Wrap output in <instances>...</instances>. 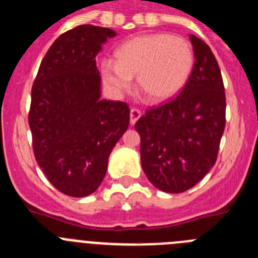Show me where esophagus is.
I'll return each instance as SVG.
<instances>
[{"mask_svg":"<svg viewBox=\"0 0 258 258\" xmlns=\"http://www.w3.org/2000/svg\"><path fill=\"white\" fill-rule=\"evenodd\" d=\"M141 116H142L141 110H138V108H132L131 110V124L132 125L136 124Z\"/></svg>","mask_w":258,"mask_h":258,"instance_id":"34e87169","label":"esophagus"}]
</instances>
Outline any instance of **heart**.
I'll return each instance as SVG.
<instances>
[{
    "label": "heart",
    "instance_id": "b5f03b06",
    "mask_svg": "<svg viewBox=\"0 0 258 258\" xmlns=\"http://www.w3.org/2000/svg\"><path fill=\"white\" fill-rule=\"evenodd\" d=\"M195 66L193 48L185 38L156 33L132 38L117 48L116 60L101 63L103 82L112 93L121 94L137 86L153 102L175 97L188 82Z\"/></svg>",
    "mask_w": 258,
    "mask_h": 258
}]
</instances>
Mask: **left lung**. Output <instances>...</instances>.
I'll return each mask as SVG.
<instances>
[{"label": "left lung", "instance_id": "1", "mask_svg": "<svg viewBox=\"0 0 258 258\" xmlns=\"http://www.w3.org/2000/svg\"><path fill=\"white\" fill-rule=\"evenodd\" d=\"M195 66L174 100L146 111L136 122L141 162L162 192L195 186L214 166L225 129V89L211 48L190 34Z\"/></svg>", "mask_w": 258, "mask_h": 258}]
</instances>
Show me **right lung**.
<instances>
[{
	"label": "right lung",
	"instance_id": "1",
	"mask_svg": "<svg viewBox=\"0 0 258 258\" xmlns=\"http://www.w3.org/2000/svg\"><path fill=\"white\" fill-rule=\"evenodd\" d=\"M115 35L89 24L68 30L49 47L33 83L28 120L35 160L70 197L101 185L108 156L129 126L126 103L101 100L96 56Z\"/></svg>",
	"mask_w": 258,
	"mask_h": 258
}]
</instances>
